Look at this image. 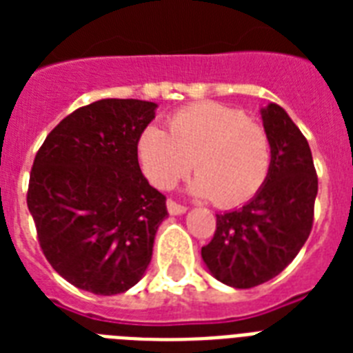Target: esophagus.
<instances>
[{
    "instance_id": "obj_1",
    "label": "esophagus",
    "mask_w": 353,
    "mask_h": 353,
    "mask_svg": "<svg viewBox=\"0 0 353 353\" xmlns=\"http://www.w3.org/2000/svg\"><path fill=\"white\" fill-rule=\"evenodd\" d=\"M166 209H168L170 214H183V212H187V207L181 203H177L174 199H168V201H166Z\"/></svg>"
}]
</instances>
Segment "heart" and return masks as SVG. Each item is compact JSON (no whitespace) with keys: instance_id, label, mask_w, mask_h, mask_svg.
<instances>
[{"instance_id":"obj_1","label":"heart","mask_w":353,"mask_h":353,"mask_svg":"<svg viewBox=\"0 0 353 353\" xmlns=\"http://www.w3.org/2000/svg\"><path fill=\"white\" fill-rule=\"evenodd\" d=\"M273 148L268 130L238 108L196 102L168 117V133L150 124L137 139V161L154 187L168 190L188 174L194 194L218 207L249 201L271 170Z\"/></svg>"}]
</instances>
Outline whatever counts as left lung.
Wrapping results in <instances>:
<instances>
[{
  "label": "left lung",
  "instance_id": "8db88e82",
  "mask_svg": "<svg viewBox=\"0 0 353 353\" xmlns=\"http://www.w3.org/2000/svg\"><path fill=\"white\" fill-rule=\"evenodd\" d=\"M263 128L273 148L271 170L241 209L216 214V231L201 256L216 279L249 290L274 279L299 254L313 227L319 181L310 144L290 115L269 104Z\"/></svg>",
  "mask_w": 353,
  "mask_h": 353
}]
</instances>
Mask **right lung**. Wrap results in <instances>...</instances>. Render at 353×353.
I'll return each instance as SVG.
<instances>
[{"instance_id": "1", "label": "right lung", "mask_w": 353, "mask_h": 353, "mask_svg": "<svg viewBox=\"0 0 353 353\" xmlns=\"http://www.w3.org/2000/svg\"><path fill=\"white\" fill-rule=\"evenodd\" d=\"M157 104L102 99L52 128L32 163L27 207L47 262L79 290L124 293L152 260L166 198L143 176L137 139Z\"/></svg>"}]
</instances>
